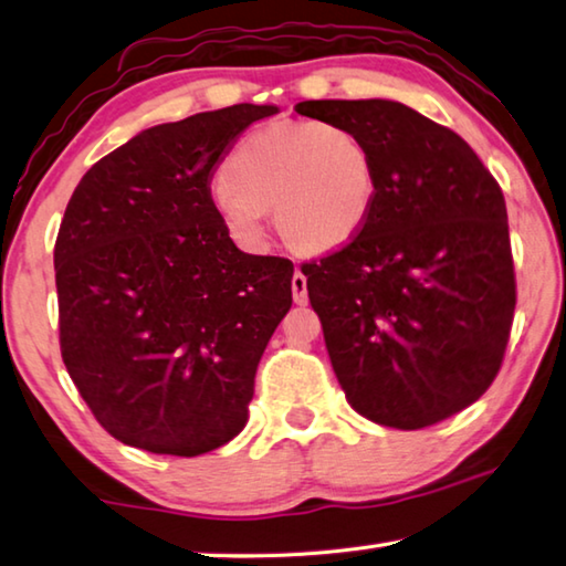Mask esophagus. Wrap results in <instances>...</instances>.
Masks as SVG:
<instances>
[{
    "mask_svg": "<svg viewBox=\"0 0 566 566\" xmlns=\"http://www.w3.org/2000/svg\"><path fill=\"white\" fill-rule=\"evenodd\" d=\"M292 296H294L296 304L310 302V296H306V276L300 270L292 274Z\"/></svg>",
    "mask_w": 566,
    "mask_h": 566,
    "instance_id": "1",
    "label": "esophagus"
}]
</instances>
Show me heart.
Masks as SVG:
<instances>
[{
  "label": "heart",
  "mask_w": 566,
  "mask_h": 566,
  "mask_svg": "<svg viewBox=\"0 0 566 566\" xmlns=\"http://www.w3.org/2000/svg\"><path fill=\"white\" fill-rule=\"evenodd\" d=\"M217 214L239 244L264 239L274 212L282 237L300 252L349 244L377 202L375 155L357 132L327 122H274L239 142L222 167Z\"/></svg>",
  "instance_id": "obj_1"
}]
</instances>
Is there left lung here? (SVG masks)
Wrapping results in <instances>:
<instances>
[{"label":"left lung","instance_id":"8db88e82","mask_svg":"<svg viewBox=\"0 0 566 566\" xmlns=\"http://www.w3.org/2000/svg\"><path fill=\"white\" fill-rule=\"evenodd\" d=\"M302 117L367 142L379 189L369 222L302 264L349 405L421 429L484 395L510 342L516 282L504 195L457 132L389 99H317Z\"/></svg>","mask_w":566,"mask_h":566}]
</instances>
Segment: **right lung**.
Here are the masks:
<instances>
[{
    "mask_svg": "<svg viewBox=\"0 0 566 566\" xmlns=\"http://www.w3.org/2000/svg\"><path fill=\"white\" fill-rule=\"evenodd\" d=\"M272 114L234 104L139 132L66 205L54 244L62 359L124 444L197 457L247 424L294 264L237 249L209 185L239 134Z\"/></svg>",
    "mask_w": 566,
    "mask_h": 566,
    "instance_id": "add662e5",
    "label": "right lung"
}]
</instances>
